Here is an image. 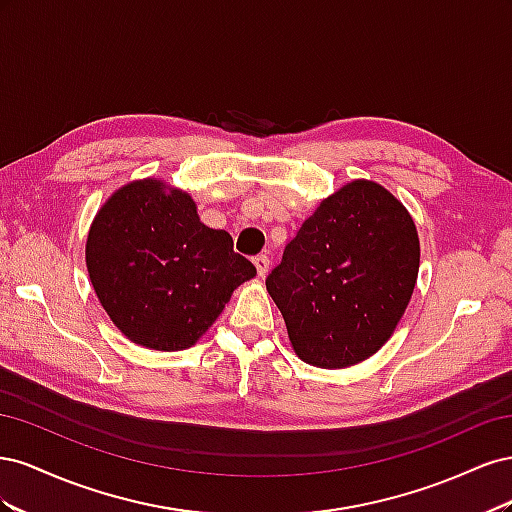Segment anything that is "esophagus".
<instances>
[{"label":"esophagus","instance_id":"obj_1","mask_svg":"<svg viewBox=\"0 0 512 512\" xmlns=\"http://www.w3.org/2000/svg\"><path fill=\"white\" fill-rule=\"evenodd\" d=\"M254 267H256V271H258L260 277H265V275L269 273V256H267V254H258V256L254 258Z\"/></svg>","mask_w":512,"mask_h":512}]
</instances>
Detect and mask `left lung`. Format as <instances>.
<instances>
[{"label":"left lung","mask_w":512,"mask_h":512,"mask_svg":"<svg viewBox=\"0 0 512 512\" xmlns=\"http://www.w3.org/2000/svg\"><path fill=\"white\" fill-rule=\"evenodd\" d=\"M421 262L406 207L356 179L324 198L267 277L290 344L309 365L350 367L378 352L404 316Z\"/></svg>","instance_id":"1"}]
</instances>
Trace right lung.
I'll list each match as a JSON object with an SVG mask.
<instances>
[{
  "label": "right lung",
  "instance_id": "add662e5",
  "mask_svg": "<svg viewBox=\"0 0 512 512\" xmlns=\"http://www.w3.org/2000/svg\"><path fill=\"white\" fill-rule=\"evenodd\" d=\"M85 260L106 314L130 342L183 350L222 314L256 267L226 230L200 222L190 194L158 179L123 185L89 228Z\"/></svg>",
  "mask_w": 512,
  "mask_h": 512
}]
</instances>
